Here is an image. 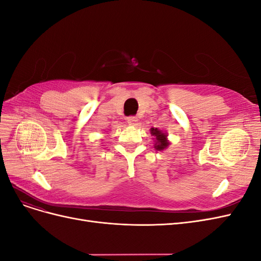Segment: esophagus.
<instances>
[{
    "label": "esophagus",
    "instance_id": "34e87169",
    "mask_svg": "<svg viewBox=\"0 0 261 261\" xmlns=\"http://www.w3.org/2000/svg\"><path fill=\"white\" fill-rule=\"evenodd\" d=\"M127 123L129 125H136L138 123V118L136 116H129L127 117Z\"/></svg>",
    "mask_w": 261,
    "mask_h": 261
}]
</instances>
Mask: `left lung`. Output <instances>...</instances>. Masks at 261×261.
<instances>
[{
    "label": "left lung",
    "instance_id": "left-lung-1",
    "mask_svg": "<svg viewBox=\"0 0 261 261\" xmlns=\"http://www.w3.org/2000/svg\"><path fill=\"white\" fill-rule=\"evenodd\" d=\"M150 134L153 136V141H154V149L159 150V151H163V150L167 149L171 143L168 139V134L159 129V128H151L150 129Z\"/></svg>",
    "mask_w": 261,
    "mask_h": 261
}]
</instances>
